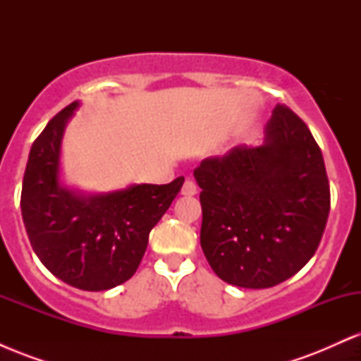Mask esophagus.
Segmentation results:
<instances>
[{"mask_svg":"<svg viewBox=\"0 0 361 361\" xmlns=\"http://www.w3.org/2000/svg\"><path fill=\"white\" fill-rule=\"evenodd\" d=\"M181 195H185V197H193V195H197V185H195L193 180H186L183 186H181Z\"/></svg>","mask_w":361,"mask_h":361,"instance_id":"34e87169","label":"esophagus"}]
</instances>
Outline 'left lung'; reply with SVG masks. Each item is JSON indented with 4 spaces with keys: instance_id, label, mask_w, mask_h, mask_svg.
I'll return each mask as SVG.
<instances>
[{
    "instance_id": "obj_1",
    "label": "left lung",
    "mask_w": 361,
    "mask_h": 361,
    "mask_svg": "<svg viewBox=\"0 0 361 361\" xmlns=\"http://www.w3.org/2000/svg\"><path fill=\"white\" fill-rule=\"evenodd\" d=\"M202 188L200 244L215 275L270 288L316 252L329 215V181L312 134L279 105L261 146H238L193 171Z\"/></svg>"
}]
</instances>
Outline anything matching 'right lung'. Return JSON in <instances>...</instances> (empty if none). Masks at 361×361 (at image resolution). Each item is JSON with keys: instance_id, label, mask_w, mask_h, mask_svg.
I'll list each match as a JSON object with an SVG mask.
<instances>
[{"instance_id": "1", "label": "right lung", "mask_w": 361, "mask_h": 361, "mask_svg": "<svg viewBox=\"0 0 361 361\" xmlns=\"http://www.w3.org/2000/svg\"><path fill=\"white\" fill-rule=\"evenodd\" d=\"M81 106L73 102L32 144L22 186V217L35 255L54 276L80 290L102 292L134 275L149 233L181 190L132 183L90 193L62 181V139Z\"/></svg>"}]
</instances>
